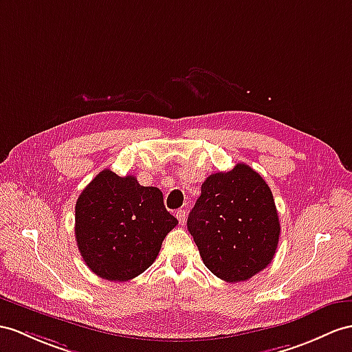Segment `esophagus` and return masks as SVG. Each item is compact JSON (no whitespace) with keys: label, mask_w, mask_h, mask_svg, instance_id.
Listing matches in <instances>:
<instances>
[{"label":"esophagus","mask_w":352,"mask_h":352,"mask_svg":"<svg viewBox=\"0 0 352 352\" xmlns=\"http://www.w3.org/2000/svg\"><path fill=\"white\" fill-rule=\"evenodd\" d=\"M176 218H177V221H179V224L184 226V224H185V219H186V212H185L184 209L177 210V212H176Z\"/></svg>","instance_id":"esophagus-1"}]
</instances>
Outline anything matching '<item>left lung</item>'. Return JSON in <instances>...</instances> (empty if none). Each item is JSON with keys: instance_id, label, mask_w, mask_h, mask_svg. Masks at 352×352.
I'll list each match as a JSON object with an SVG mask.
<instances>
[{"instance_id": "8db88e82", "label": "left lung", "mask_w": 352, "mask_h": 352, "mask_svg": "<svg viewBox=\"0 0 352 352\" xmlns=\"http://www.w3.org/2000/svg\"><path fill=\"white\" fill-rule=\"evenodd\" d=\"M201 260L226 282H242L275 256L280 224L269 185L250 166L210 175L188 215Z\"/></svg>"}]
</instances>
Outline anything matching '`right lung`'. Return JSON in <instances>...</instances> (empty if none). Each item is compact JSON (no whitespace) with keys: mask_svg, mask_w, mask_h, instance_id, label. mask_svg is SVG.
Segmentation results:
<instances>
[{"mask_svg":"<svg viewBox=\"0 0 352 352\" xmlns=\"http://www.w3.org/2000/svg\"><path fill=\"white\" fill-rule=\"evenodd\" d=\"M177 224L157 186L106 168L76 201L74 234L82 258L97 276L125 282L155 261Z\"/></svg>","mask_w":352,"mask_h":352,"instance_id":"right-lung-1","label":"right lung"}]
</instances>
